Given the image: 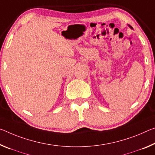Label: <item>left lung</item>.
Returning a JSON list of instances; mask_svg holds the SVG:
<instances>
[{
	"instance_id": "1",
	"label": "left lung",
	"mask_w": 155,
	"mask_h": 155,
	"mask_svg": "<svg viewBox=\"0 0 155 155\" xmlns=\"http://www.w3.org/2000/svg\"><path fill=\"white\" fill-rule=\"evenodd\" d=\"M128 26H129V27H130V28L131 29H133V28H132V27H131L130 25H128Z\"/></svg>"
}]
</instances>
